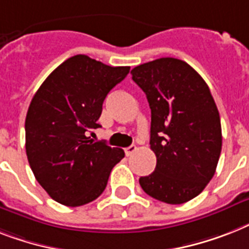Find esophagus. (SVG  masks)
Masks as SVG:
<instances>
[{
  "label": "esophagus",
  "mask_w": 249,
  "mask_h": 249,
  "mask_svg": "<svg viewBox=\"0 0 249 249\" xmlns=\"http://www.w3.org/2000/svg\"><path fill=\"white\" fill-rule=\"evenodd\" d=\"M135 151H137V147H135L134 144H131L125 148V155H126V156H131V155H133Z\"/></svg>",
  "instance_id": "obj_1"
}]
</instances>
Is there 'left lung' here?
Here are the masks:
<instances>
[{
	"label": "left lung",
	"mask_w": 249,
	"mask_h": 249,
	"mask_svg": "<svg viewBox=\"0 0 249 249\" xmlns=\"http://www.w3.org/2000/svg\"><path fill=\"white\" fill-rule=\"evenodd\" d=\"M151 108L149 144L156 169L139 184L169 205L197 197L212 177L221 153V123L209 86L185 61L162 57L131 70Z\"/></svg>",
	"instance_id": "obj_1"
}]
</instances>
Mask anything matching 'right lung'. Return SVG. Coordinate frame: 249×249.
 <instances>
[{
	"instance_id": "obj_1",
	"label": "right lung",
	"mask_w": 249,
	"mask_h": 249,
	"mask_svg": "<svg viewBox=\"0 0 249 249\" xmlns=\"http://www.w3.org/2000/svg\"><path fill=\"white\" fill-rule=\"evenodd\" d=\"M129 66H108L86 54L68 58L47 76L30 102L25 149L30 169L50 197L78 207L102 195L121 148L97 142L94 130L107 93Z\"/></svg>"
}]
</instances>
